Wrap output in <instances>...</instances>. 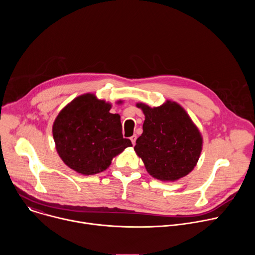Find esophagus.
<instances>
[{"mask_svg":"<svg viewBox=\"0 0 255 255\" xmlns=\"http://www.w3.org/2000/svg\"><path fill=\"white\" fill-rule=\"evenodd\" d=\"M136 139H137V136H136V135H133V136H131V137H130V140H131V142H132V144H133V145H135V143H136Z\"/></svg>","mask_w":255,"mask_h":255,"instance_id":"34e87169","label":"esophagus"}]
</instances>
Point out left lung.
<instances>
[{"label": "left lung", "instance_id": "1", "mask_svg": "<svg viewBox=\"0 0 255 255\" xmlns=\"http://www.w3.org/2000/svg\"><path fill=\"white\" fill-rule=\"evenodd\" d=\"M145 120L143 133L134 150L147 172L162 181H175L197 165L203 149V136L178 103L166 100L158 107L137 103Z\"/></svg>", "mask_w": 255, "mask_h": 255}]
</instances>
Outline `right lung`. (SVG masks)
Segmentation results:
<instances>
[{"instance_id": "right-lung-1", "label": "right lung", "mask_w": 255, "mask_h": 255, "mask_svg": "<svg viewBox=\"0 0 255 255\" xmlns=\"http://www.w3.org/2000/svg\"><path fill=\"white\" fill-rule=\"evenodd\" d=\"M111 108V103L88 93L69 102L56 116L55 148L72 170L83 175L105 171L115 156L132 146L123 138L120 115L110 113Z\"/></svg>"}]
</instances>
